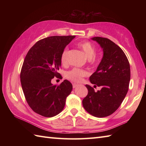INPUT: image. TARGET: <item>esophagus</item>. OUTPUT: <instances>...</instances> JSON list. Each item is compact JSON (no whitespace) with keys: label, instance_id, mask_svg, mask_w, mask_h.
I'll return each mask as SVG.
<instances>
[{"label":"esophagus","instance_id":"1","mask_svg":"<svg viewBox=\"0 0 146 146\" xmlns=\"http://www.w3.org/2000/svg\"><path fill=\"white\" fill-rule=\"evenodd\" d=\"M77 86H78V85L76 84V83H73V88H76V87Z\"/></svg>","mask_w":146,"mask_h":146}]
</instances>
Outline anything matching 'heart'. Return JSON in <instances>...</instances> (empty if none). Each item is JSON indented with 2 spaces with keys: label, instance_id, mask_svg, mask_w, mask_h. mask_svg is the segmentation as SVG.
Returning <instances> with one entry per match:
<instances>
[{
  "label": "heart",
  "instance_id": "1",
  "mask_svg": "<svg viewBox=\"0 0 146 146\" xmlns=\"http://www.w3.org/2000/svg\"><path fill=\"white\" fill-rule=\"evenodd\" d=\"M78 46L84 52L86 56L87 57L90 61H94L95 56L96 54V52H97V48H96V46L93 43L88 41H83L78 42ZM68 49H65L61 55V62L64 65H66L68 63ZM86 75H87V72L86 71L76 68L68 71L66 73V78L71 80V81L75 82H80L82 80L83 77Z\"/></svg>",
  "mask_w": 146,
  "mask_h": 146
}]
</instances>
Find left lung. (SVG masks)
<instances>
[{
  "mask_svg": "<svg viewBox=\"0 0 146 146\" xmlns=\"http://www.w3.org/2000/svg\"><path fill=\"white\" fill-rule=\"evenodd\" d=\"M103 48L104 56L90 81L100 86V91L86 85L88 94L83 100V106L96 117H105L115 112L122 103L128 92L131 69L127 58L123 50L109 39L94 37Z\"/></svg>",
  "mask_w": 146,
  "mask_h": 146,
  "instance_id": "obj_1",
  "label": "left lung"
}]
</instances>
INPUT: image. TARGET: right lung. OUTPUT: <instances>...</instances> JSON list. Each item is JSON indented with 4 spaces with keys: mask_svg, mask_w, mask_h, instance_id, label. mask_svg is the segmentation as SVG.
Wrapping results in <instances>:
<instances>
[{
    "mask_svg": "<svg viewBox=\"0 0 146 146\" xmlns=\"http://www.w3.org/2000/svg\"><path fill=\"white\" fill-rule=\"evenodd\" d=\"M75 36H54L39 40L31 48L21 71V83L27 104L38 114L45 117L56 115L63 110L73 88L64 80L60 85L51 83L58 77L61 55Z\"/></svg>",
    "mask_w": 146,
    "mask_h": 146,
    "instance_id": "1",
    "label": "right lung"
}]
</instances>
